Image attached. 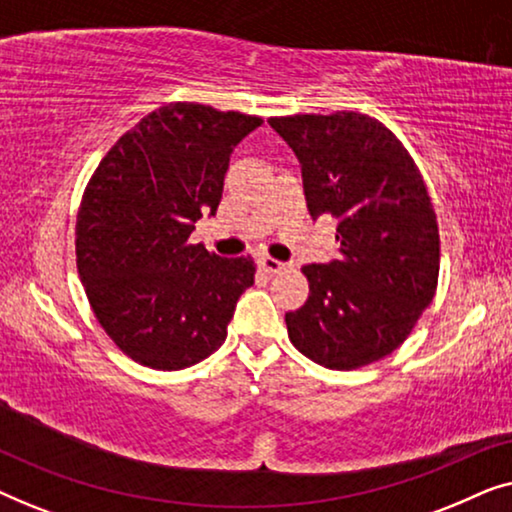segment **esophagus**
I'll return each instance as SVG.
<instances>
[{"label":"esophagus","instance_id":"obj_1","mask_svg":"<svg viewBox=\"0 0 512 512\" xmlns=\"http://www.w3.org/2000/svg\"><path fill=\"white\" fill-rule=\"evenodd\" d=\"M258 265H261L265 272H270V275H277V272L289 268V263L277 261V258H272V256H261V258H258Z\"/></svg>","mask_w":512,"mask_h":512}]
</instances>
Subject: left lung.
<instances>
[{"mask_svg":"<svg viewBox=\"0 0 512 512\" xmlns=\"http://www.w3.org/2000/svg\"><path fill=\"white\" fill-rule=\"evenodd\" d=\"M296 153L312 219L338 221L340 256L303 272L310 298L286 312L293 347L319 366L352 370L408 338L438 284V223L408 151L356 111L270 118Z\"/></svg>","mask_w":512,"mask_h":512,"instance_id":"obj_1","label":"left lung"}]
</instances>
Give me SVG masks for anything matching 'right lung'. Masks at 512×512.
<instances>
[{
    "instance_id": "1",
    "label": "right lung",
    "mask_w": 512,
    "mask_h": 512,
    "mask_svg": "<svg viewBox=\"0 0 512 512\" xmlns=\"http://www.w3.org/2000/svg\"><path fill=\"white\" fill-rule=\"evenodd\" d=\"M263 118L165 104L118 139L76 216V268L97 321L130 359L181 370L214 354L244 291L249 256L223 258L188 237L219 209L235 146Z\"/></svg>"
}]
</instances>
